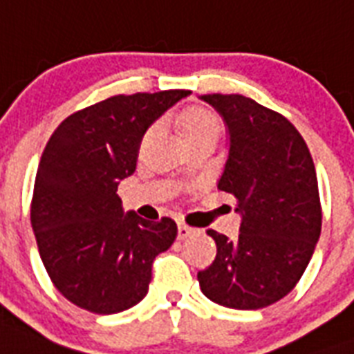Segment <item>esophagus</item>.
Instances as JSON below:
<instances>
[{
    "label": "esophagus",
    "mask_w": 354,
    "mask_h": 354,
    "mask_svg": "<svg viewBox=\"0 0 354 354\" xmlns=\"http://www.w3.org/2000/svg\"><path fill=\"white\" fill-rule=\"evenodd\" d=\"M194 233H196V230H194V227L187 226V224H182V222L178 224V239H180V241H183V239H187V236L194 235Z\"/></svg>",
    "instance_id": "obj_1"
}]
</instances>
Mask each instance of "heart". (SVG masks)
Listing matches in <instances>:
<instances>
[{"instance_id": "obj_1", "label": "heart", "mask_w": 354, "mask_h": 354, "mask_svg": "<svg viewBox=\"0 0 354 354\" xmlns=\"http://www.w3.org/2000/svg\"><path fill=\"white\" fill-rule=\"evenodd\" d=\"M222 122L221 118L213 110L205 106H189L180 113V130L185 141H194L200 138H218ZM154 132V127H150L145 132V139H149Z\"/></svg>"}]
</instances>
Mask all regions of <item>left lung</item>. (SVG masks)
Instances as JSON below:
<instances>
[{"mask_svg": "<svg viewBox=\"0 0 354 354\" xmlns=\"http://www.w3.org/2000/svg\"><path fill=\"white\" fill-rule=\"evenodd\" d=\"M230 130V156L218 189L242 215L236 241L207 230L215 261L198 272L211 301L255 310L279 301L301 279L322 233L313 156L285 115L250 97L202 95Z\"/></svg>", "mask_w": 354, "mask_h": 354, "instance_id": "obj_1", "label": "left lung"}]
</instances>
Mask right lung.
<instances>
[{
	"instance_id": "obj_1",
	"label": "right lung",
	"mask_w": 354,
	"mask_h": 354,
	"mask_svg": "<svg viewBox=\"0 0 354 354\" xmlns=\"http://www.w3.org/2000/svg\"><path fill=\"white\" fill-rule=\"evenodd\" d=\"M189 93L110 97L71 113L47 141L30 226L53 285L77 307L115 314L147 296L152 263L176 239V222L124 215L118 185L136 171L147 128Z\"/></svg>"
}]
</instances>
